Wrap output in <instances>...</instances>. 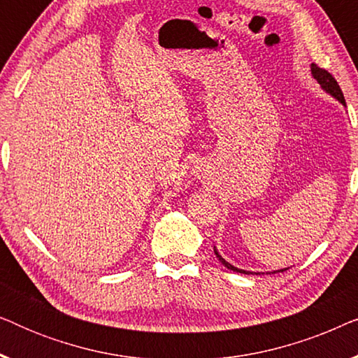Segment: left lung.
I'll return each instance as SVG.
<instances>
[{
	"label": "left lung",
	"mask_w": 358,
	"mask_h": 358,
	"mask_svg": "<svg viewBox=\"0 0 358 358\" xmlns=\"http://www.w3.org/2000/svg\"><path fill=\"white\" fill-rule=\"evenodd\" d=\"M311 71H313V76H315L316 80H317V83H320V85L322 86V90H326L327 92H329V94L334 96L336 99L341 102V104H344V106H345L344 94H342V90H341L339 83L336 81V78L332 76L329 71L324 70V68H320V66H317V65H313V66H311ZM215 254H217V257L220 259V261H222V264H224V267L231 268V271H234V272H243V273H249V272H246V271H241V268H236V267H233L231 264H228V262L224 261V259H223L222 256H220V254L217 252V249H215ZM283 271H287V268H282L280 272H283Z\"/></svg>",
	"instance_id": "8db88e82"
}]
</instances>
